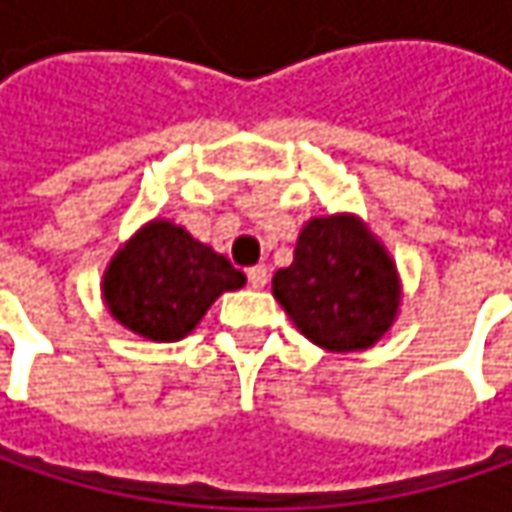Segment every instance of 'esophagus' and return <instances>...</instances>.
Wrapping results in <instances>:
<instances>
[{"label": "esophagus", "mask_w": 512, "mask_h": 512, "mask_svg": "<svg viewBox=\"0 0 512 512\" xmlns=\"http://www.w3.org/2000/svg\"><path fill=\"white\" fill-rule=\"evenodd\" d=\"M247 282L250 287H256V290H262L267 285V267L265 265H256L247 270Z\"/></svg>", "instance_id": "obj_1"}]
</instances>
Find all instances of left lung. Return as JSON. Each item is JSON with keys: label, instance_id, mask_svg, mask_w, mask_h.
<instances>
[{"label": "left lung", "instance_id": "obj_1", "mask_svg": "<svg viewBox=\"0 0 512 512\" xmlns=\"http://www.w3.org/2000/svg\"><path fill=\"white\" fill-rule=\"evenodd\" d=\"M273 299L322 350L362 353L396 322L402 279L367 222L330 213L299 230L293 262L273 276Z\"/></svg>", "mask_w": 512, "mask_h": 512}]
</instances>
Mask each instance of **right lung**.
I'll return each instance as SVG.
<instances>
[{"mask_svg":"<svg viewBox=\"0 0 512 512\" xmlns=\"http://www.w3.org/2000/svg\"><path fill=\"white\" fill-rule=\"evenodd\" d=\"M245 273L170 219H150L113 253L102 276L108 313L148 342H179L210 305L245 287Z\"/></svg>","mask_w":512,"mask_h":512,"instance_id":"right-lung-1","label":"right lung"}]
</instances>
